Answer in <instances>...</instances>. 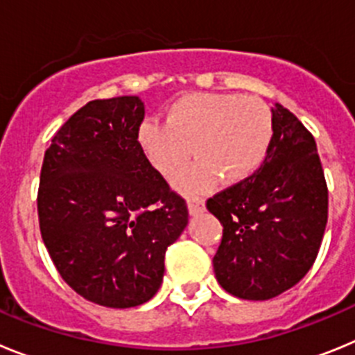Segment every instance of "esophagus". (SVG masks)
I'll return each instance as SVG.
<instances>
[{"label":"esophagus","mask_w":355,"mask_h":355,"mask_svg":"<svg viewBox=\"0 0 355 355\" xmlns=\"http://www.w3.org/2000/svg\"><path fill=\"white\" fill-rule=\"evenodd\" d=\"M188 211H190L192 216L205 211V199H200V197H190V199H188Z\"/></svg>","instance_id":"1"}]
</instances>
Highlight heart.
Segmentation results:
<instances>
[{"label": "heart", "mask_w": 355, "mask_h": 355, "mask_svg": "<svg viewBox=\"0 0 355 355\" xmlns=\"http://www.w3.org/2000/svg\"><path fill=\"white\" fill-rule=\"evenodd\" d=\"M274 140V115L259 97L222 92H192L167 108L165 124L144 121L137 142L147 162L171 178L188 162L193 165L174 178L183 192L208 190L222 178L240 183L258 171Z\"/></svg>", "instance_id": "obj_1"}]
</instances>
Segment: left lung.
I'll use <instances>...</instances> for the list:
<instances>
[{"label": "left lung", "mask_w": 355, "mask_h": 355, "mask_svg": "<svg viewBox=\"0 0 355 355\" xmlns=\"http://www.w3.org/2000/svg\"><path fill=\"white\" fill-rule=\"evenodd\" d=\"M274 140L261 167L208 199L224 225L216 281L238 299L268 300L309 272L327 225L329 193L313 135L275 103Z\"/></svg>", "instance_id": "1"}]
</instances>
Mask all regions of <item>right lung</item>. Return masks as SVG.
<instances>
[{"label": "right lung", "mask_w": 355, "mask_h": 355, "mask_svg": "<svg viewBox=\"0 0 355 355\" xmlns=\"http://www.w3.org/2000/svg\"><path fill=\"white\" fill-rule=\"evenodd\" d=\"M144 114L139 96L87 103L56 131L40 171L44 245L65 283L105 307L153 299L188 224L184 199L137 142Z\"/></svg>", "instance_id": "add662e5"}]
</instances>
